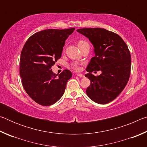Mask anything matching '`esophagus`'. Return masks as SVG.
<instances>
[{
  "instance_id": "esophagus-1",
  "label": "esophagus",
  "mask_w": 147,
  "mask_h": 147,
  "mask_svg": "<svg viewBox=\"0 0 147 147\" xmlns=\"http://www.w3.org/2000/svg\"><path fill=\"white\" fill-rule=\"evenodd\" d=\"M77 76H79V77H81V78H84V74H80V73L77 74Z\"/></svg>"
}]
</instances>
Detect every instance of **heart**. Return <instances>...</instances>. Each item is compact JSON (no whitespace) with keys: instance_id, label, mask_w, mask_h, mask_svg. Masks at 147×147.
I'll list each match as a JSON object with an SVG mask.
<instances>
[{"instance_id":"1","label":"heart","mask_w":147,"mask_h":147,"mask_svg":"<svg viewBox=\"0 0 147 147\" xmlns=\"http://www.w3.org/2000/svg\"><path fill=\"white\" fill-rule=\"evenodd\" d=\"M85 43H87V42H86V41H84V40H80V41H78V47H79V46L85 44ZM72 66H73V67L74 69H76V70H78V69H79L78 65H77L76 63H73V65H72Z\"/></svg>"}]
</instances>
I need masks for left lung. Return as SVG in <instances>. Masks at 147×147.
<instances>
[{
    "label": "left lung",
    "mask_w": 147,
    "mask_h": 147,
    "mask_svg": "<svg viewBox=\"0 0 147 147\" xmlns=\"http://www.w3.org/2000/svg\"><path fill=\"white\" fill-rule=\"evenodd\" d=\"M87 37L94 47L95 56L86 68L85 76L91 84L86 93L96 103L106 104L117 97L127 84L130 75V51L118 34L100 28H86L76 30ZM101 70L99 76L91 74Z\"/></svg>",
    "instance_id": "1"
}]
</instances>
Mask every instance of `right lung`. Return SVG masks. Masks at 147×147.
Returning <instances> with one entry per match:
<instances>
[{"label":"right lung","instance_id":"right-lung-1","mask_svg":"<svg viewBox=\"0 0 147 147\" xmlns=\"http://www.w3.org/2000/svg\"><path fill=\"white\" fill-rule=\"evenodd\" d=\"M74 28L47 29L32 35L24 44L20 58L22 84L30 97L42 106H51L63 95L71 72L58 75L51 67L61 58L65 40Z\"/></svg>","mask_w":147,"mask_h":147}]
</instances>
